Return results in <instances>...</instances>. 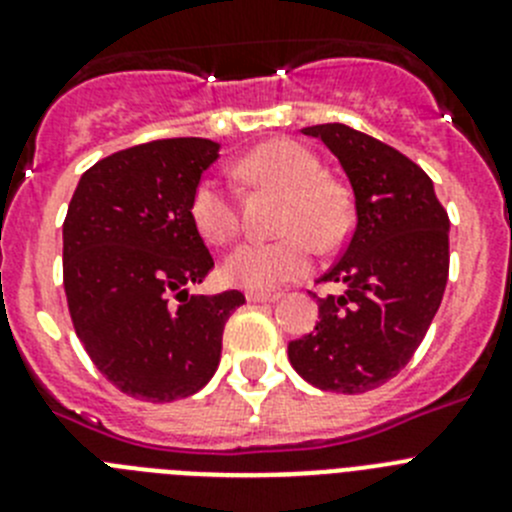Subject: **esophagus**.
<instances>
[{
	"instance_id": "34e87169",
	"label": "esophagus",
	"mask_w": 512,
	"mask_h": 512,
	"mask_svg": "<svg viewBox=\"0 0 512 512\" xmlns=\"http://www.w3.org/2000/svg\"><path fill=\"white\" fill-rule=\"evenodd\" d=\"M248 302H277L279 295H271V292H246Z\"/></svg>"
}]
</instances>
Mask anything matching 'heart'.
Listing matches in <instances>:
<instances>
[{"label":"heart","mask_w":512,"mask_h":512,"mask_svg":"<svg viewBox=\"0 0 512 512\" xmlns=\"http://www.w3.org/2000/svg\"><path fill=\"white\" fill-rule=\"evenodd\" d=\"M253 182L284 192L274 241H246L223 261L230 284L269 292L310 269L312 243L333 248L351 228V202L341 184L325 179L320 161L292 140H274L248 153L241 164ZM189 217L205 241L223 246L238 233V207L217 176H205L192 192Z\"/></svg>","instance_id":"obj_1"}]
</instances>
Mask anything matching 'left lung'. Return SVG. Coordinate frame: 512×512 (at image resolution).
<instances>
[{"mask_svg":"<svg viewBox=\"0 0 512 512\" xmlns=\"http://www.w3.org/2000/svg\"><path fill=\"white\" fill-rule=\"evenodd\" d=\"M338 158L354 189L356 225L341 259L320 282L343 295L318 297L315 333L287 346L312 387L361 395L413 359L449 279V215L431 176L372 135L325 122L302 128Z\"/></svg>","mask_w":512,"mask_h":512,"instance_id":"1","label":"left lung"}]
</instances>
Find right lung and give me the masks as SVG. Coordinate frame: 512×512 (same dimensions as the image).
Wrapping results in <instances>:
<instances>
[{"mask_svg":"<svg viewBox=\"0 0 512 512\" xmlns=\"http://www.w3.org/2000/svg\"><path fill=\"white\" fill-rule=\"evenodd\" d=\"M220 156L207 138L153 140L102 158L76 184L63 220V287L89 359L117 390L146 402L200 392L223 328L246 297L189 295L215 266L189 217Z\"/></svg>","mask_w":512,"mask_h":512,"instance_id":"1","label":"right lung"}]
</instances>
